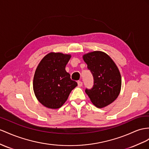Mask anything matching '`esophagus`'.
<instances>
[{"instance_id":"34e87169","label":"esophagus","mask_w":149,"mask_h":149,"mask_svg":"<svg viewBox=\"0 0 149 149\" xmlns=\"http://www.w3.org/2000/svg\"><path fill=\"white\" fill-rule=\"evenodd\" d=\"M77 84H78V86H79V87H81V86H82V82L81 81H79L77 82Z\"/></svg>"}]
</instances>
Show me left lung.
Masks as SVG:
<instances>
[{
    "label": "left lung",
    "mask_w": 149,
    "mask_h": 149,
    "mask_svg": "<svg viewBox=\"0 0 149 149\" xmlns=\"http://www.w3.org/2000/svg\"><path fill=\"white\" fill-rule=\"evenodd\" d=\"M83 59L94 77V85L86 89L91 102L104 108L118 97L121 91V77L115 63L106 53L95 51L84 55Z\"/></svg>",
    "instance_id": "left-lung-1"
}]
</instances>
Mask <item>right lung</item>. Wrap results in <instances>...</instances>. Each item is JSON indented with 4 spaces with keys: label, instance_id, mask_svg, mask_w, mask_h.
Instances as JSON below:
<instances>
[{
    "label": "right lung",
    "instance_id": "1",
    "mask_svg": "<svg viewBox=\"0 0 149 149\" xmlns=\"http://www.w3.org/2000/svg\"><path fill=\"white\" fill-rule=\"evenodd\" d=\"M70 57V55L52 52L38 64L34 75L33 90L38 100L45 107L60 108L77 86L65 70Z\"/></svg>",
    "mask_w": 149,
    "mask_h": 149
}]
</instances>
